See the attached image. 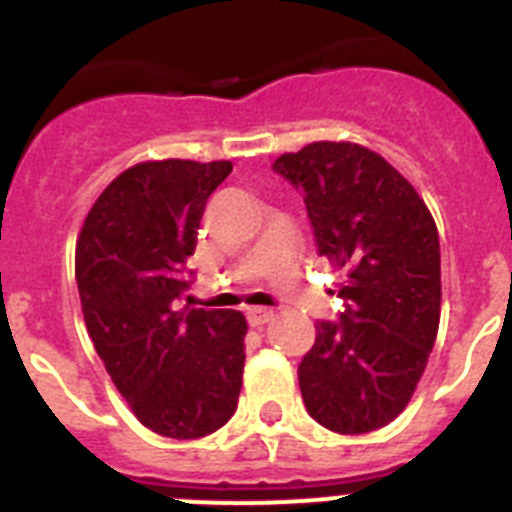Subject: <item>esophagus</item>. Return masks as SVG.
Returning <instances> with one entry per match:
<instances>
[{
    "mask_svg": "<svg viewBox=\"0 0 512 512\" xmlns=\"http://www.w3.org/2000/svg\"><path fill=\"white\" fill-rule=\"evenodd\" d=\"M271 318H274V312L266 310V307H251L248 310V323H251V328H264Z\"/></svg>",
    "mask_w": 512,
    "mask_h": 512,
    "instance_id": "obj_1",
    "label": "esophagus"
}]
</instances>
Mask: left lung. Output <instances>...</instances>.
<instances>
[{"instance_id": "obj_1", "label": "left lung", "mask_w": 512, "mask_h": 512, "mask_svg": "<svg viewBox=\"0 0 512 512\" xmlns=\"http://www.w3.org/2000/svg\"><path fill=\"white\" fill-rule=\"evenodd\" d=\"M274 171L305 197L320 256L346 274L336 323L302 359L305 408L328 431H377L413 397L441 320V248L431 210L379 153L318 140Z\"/></svg>"}]
</instances>
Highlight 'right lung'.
<instances>
[{
  "label": "right lung",
  "mask_w": 512,
  "mask_h": 512,
  "mask_svg": "<svg viewBox=\"0 0 512 512\" xmlns=\"http://www.w3.org/2000/svg\"><path fill=\"white\" fill-rule=\"evenodd\" d=\"M230 161H143L112 179L76 241L89 338L140 423L202 438L230 420L243 384L246 318L179 307L207 197Z\"/></svg>",
  "instance_id": "add662e5"
}]
</instances>
